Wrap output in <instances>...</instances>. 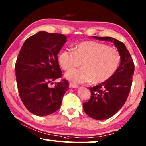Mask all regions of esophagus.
<instances>
[{
	"label": "esophagus",
	"instance_id": "esophagus-1",
	"mask_svg": "<svg viewBox=\"0 0 146 146\" xmlns=\"http://www.w3.org/2000/svg\"><path fill=\"white\" fill-rule=\"evenodd\" d=\"M78 86L76 85V84L72 83V82H70V84H69V87L71 88H78Z\"/></svg>",
	"mask_w": 146,
	"mask_h": 146
}]
</instances>
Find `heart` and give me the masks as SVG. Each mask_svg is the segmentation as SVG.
I'll return each mask as SVG.
<instances>
[{
	"instance_id": "b5f03b06",
	"label": "heart",
	"mask_w": 146,
	"mask_h": 146,
	"mask_svg": "<svg viewBox=\"0 0 146 146\" xmlns=\"http://www.w3.org/2000/svg\"><path fill=\"white\" fill-rule=\"evenodd\" d=\"M59 64L65 71H70L82 63L83 68L69 72L66 78L74 83L95 84L106 82L119 68V52L104 43L96 41H83L78 44L74 51L62 50L58 55Z\"/></svg>"
}]
</instances>
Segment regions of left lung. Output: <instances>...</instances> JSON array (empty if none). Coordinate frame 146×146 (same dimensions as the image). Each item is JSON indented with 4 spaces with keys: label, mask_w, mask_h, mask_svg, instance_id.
<instances>
[{
    "label": "left lung",
    "mask_w": 146,
    "mask_h": 146,
    "mask_svg": "<svg viewBox=\"0 0 146 146\" xmlns=\"http://www.w3.org/2000/svg\"><path fill=\"white\" fill-rule=\"evenodd\" d=\"M93 37L113 43L120 54V64L116 72L106 82L90 88L91 98L83 103L89 117L101 120L113 117L125 103L132 86L134 63L122 42L110 37Z\"/></svg>",
    "instance_id": "left-lung-1"
}]
</instances>
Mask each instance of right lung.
Returning <instances> with one entry per match:
<instances>
[{"mask_svg": "<svg viewBox=\"0 0 146 146\" xmlns=\"http://www.w3.org/2000/svg\"><path fill=\"white\" fill-rule=\"evenodd\" d=\"M66 39L61 33L39 31L27 38L19 52L15 64L18 93L24 106L35 115L56 112L69 89L65 79L49 87L62 76L57 55Z\"/></svg>", "mask_w": 146, "mask_h": 146, "instance_id": "add662e5", "label": "right lung"}]
</instances>
